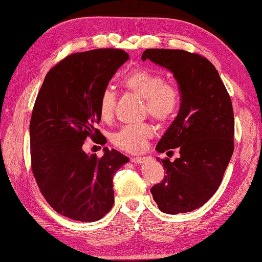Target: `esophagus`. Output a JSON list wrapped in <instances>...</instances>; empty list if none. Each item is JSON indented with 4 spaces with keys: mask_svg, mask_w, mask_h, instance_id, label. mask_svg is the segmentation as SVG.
<instances>
[{
    "mask_svg": "<svg viewBox=\"0 0 262 262\" xmlns=\"http://www.w3.org/2000/svg\"><path fill=\"white\" fill-rule=\"evenodd\" d=\"M147 157H145V156H141V157H139V156H137V157H133V158H130V162H133V163H135V164H142L145 159H146Z\"/></svg>",
    "mask_w": 262,
    "mask_h": 262,
    "instance_id": "34e87169",
    "label": "esophagus"
}]
</instances>
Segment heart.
Masks as SVG:
<instances>
[{
	"label": "heart",
	"instance_id": "heart-1",
	"mask_svg": "<svg viewBox=\"0 0 262 262\" xmlns=\"http://www.w3.org/2000/svg\"><path fill=\"white\" fill-rule=\"evenodd\" d=\"M123 86L129 93L144 99V115H149L157 122H167L172 119L178 111L180 96L176 85L165 81L162 74L145 68H137L129 73L123 80ZM117 96L110 89H105L98 101L99 118L109 122L116 112ZM153 137V128L150 124H132L122 127L112 135V142L118 149L139 153L145 149L146 142Z\"/></svg>",
	"mask_w": 262,
	"mask_h": 262
}]
</instances>
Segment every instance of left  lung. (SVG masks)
Segmentation results:
<instances>
[{
    "label": "left lung",
    "instance_id": "obj_1",
    "mask_svg": "<svg viewBox=\"0 0 262 262\" xmlns=\"http://www.w3.org/2000/svg\"><path fill=\"white\" fill-rule=\"evenodd\" d=\"M149 59L173 73L181 94L176 120L159 140V153L180 150L174 162L157 161L166 170L151 188L162 212H191L203 206L220 187L234 150L231 98L216 71L204 56L179 49H146Z\"/></svg>",
    "mask_w": 262,
    "mask_h": 262
}]
</instances>
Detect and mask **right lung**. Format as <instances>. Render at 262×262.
I'll use <instances>...</instances> for the list:
<instances>
[{"label":"right lung","instance_id":"right-lung-1","mask_svg":"<svg viewBox=\"0 0 262 262\" xmlns=\"http://www.w3.org/2000/svg\"><path fill=\"white\" fill-rule=\"evenodd\" d=\"M129 59L122 49H95L67 55L45 77L30 123L31 167L41 195L59 214L96 222L115 202L113 176L128 162L116 150L88 155L96 128L98 101L118 68Z\"/></svg>","mask_w":262,"mask_h":262}]
</instances>
